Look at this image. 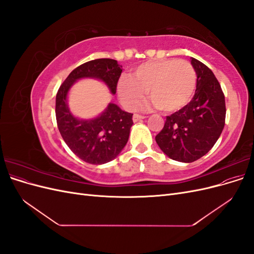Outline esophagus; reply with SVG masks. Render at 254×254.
Masks as SVG:
<instances>
[{
    "label": "esophagus",
    "mask_w": 254,
    "mask_h": 254,
    "mask_svg": "<svg viewBox=\"0 0 254 254\" xmlns=\"http://www.w3.org/2000/svg\"><path fill=\"white\" fill-rule=\"evenodd\" d=\"M146 117H144V115H140V114H134L133 115V118H132V120H133V122H139V121H141V120H144Z\"/></svg>",
    "instance_id": "esophagus-1"
}]
</instances>
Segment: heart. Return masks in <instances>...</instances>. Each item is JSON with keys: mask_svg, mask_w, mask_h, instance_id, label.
I'll return each mask as SVG.
<instances>
[{"mask_svg": "<svg viewBox=\"0 0 254 254\" xmlns=\"http://www.w3.org/2000/svg\"><path fill=\"white\" fill-rule=\"evenodd\" d=\"M197 75L186 60L149 61L134 68L130 77L118 83V96L127 110H134L148 91L151 104L166 113L184 108L193 97Z\"/></svg>", "mask_w": 254, "mask_h": 254, "instance_id": "1", "label": "heart"}]
</instances>
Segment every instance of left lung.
I'll return each instance as SVG.
<instances>
[{
	"instance_id": "left-lung-1",
	"label": "left lung",
	"mask_w": 254,
	"mask_h": 254,
	"mask_svg": "<svg viewBox=\"0 0 254 254\" xmlns=\"http://www.w3.org/2000/svg\"><path fill=\"white\" fill-rule=\"evenodd\" d=\"M197 75L191 101L166 117L156 142L167 157L190 163L209 152L225 127V95L214 73L200 61L191 58Z\"/></svg>"
}]
</instances>
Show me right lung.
Listing matches in <instances>:
<instances>
[{
	"label": "right lung",
	"mask_w": 254,
	"mask_h": 254,
	"mask_svg": "<svg viewBox=\"0 0 254 254\" xmlns=\"http://www.w3.org/2000/svg\"><path fill=\"white\" fill-rule=\"evenodd\" d=\"M121 66L109 58L88 61L73 70L57 92L56 120L60 134L68 148L87 163L104 164L119 156L128 142L133 114L110 103L98 117L78 119L68 109L67 93L78 79L94 78L105 82L115 94Z\"/></svg>",
	"instance_id": "right-lung-1"
}]
</instances>
